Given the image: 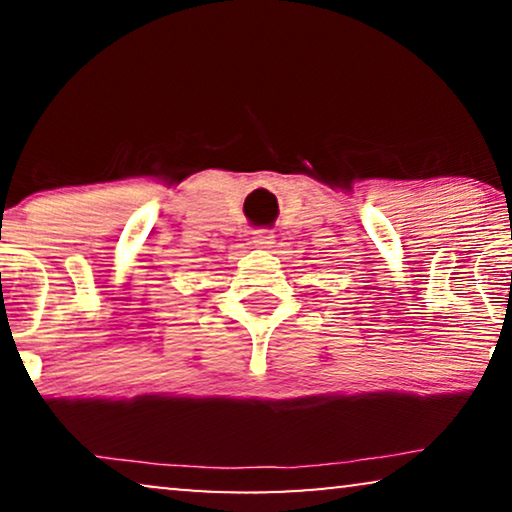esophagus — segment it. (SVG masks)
Here are the masks:
<instances>
[{
    "label": "esophagus",
    "instance_id": "esophagus-1",
    "mask_svg": "<svg viewBox=\"0 0 512 512\" xmlns=\"http://www.w3.org/2000/svg\"><path fill=\"white\" fill-rule=\"evenodd\" d=\"M253 243L255 248H273V243H276V234H273L271 229H255Z\"/></svg>",
    "mask_w": 512,
    "mask_h": 512
}]
</instances>
